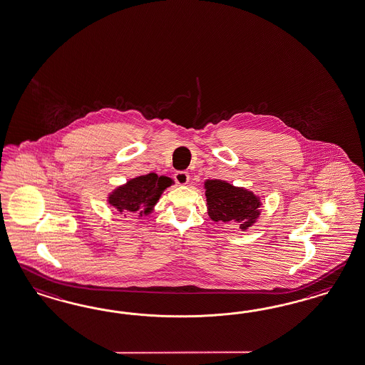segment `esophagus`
Masks as SVG:
<instances>
[{
	"mask_svg": "<svg viewBox=\"0 0 365 365\" xmlns=\"http://www.w3.org/2000/svg\"><path fill=\"white\" fill-rule=\"evenodd\" d=\"M174 179H175V182L178 183L179 186H185L190 180V175H188L187 171H178V173H175Z\"/></svg>",
	"mask_w": 365,
	"mask_h": 365,
	"instance_id": "1",
	"label": "esophagus"
}]
</instances>
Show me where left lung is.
Masks as SVG:
<instances>
[{
    "label": "left lung",
    "instance_id": "left-lung-1",
    "mask_svg": "<svg viewBox=\"0 0 365 365\" xmlns=\"http://www.w3.org/2000/svg\"><path fill=\"white\" fill-rule=\"evenodd\" d=\"M207 214L216 222L239 224L247 231L259 217V196L244 187H236L220 179L205 182Z\"/></svg>",
    "mask_w": 365,
    "mask_h": 365
}]
</instances>
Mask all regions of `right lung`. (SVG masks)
Wrapping results in <instances>:
<instances>
[{"instance_id":"1","label":"right lung","mask_w":365,"mask_h":365,"mask_svg":"<svg viewBox=\"0 0 365 365\" xmlns=\"http://www.w3.org/2000/svg\"><path fill=\"white\" fill-rule=\"evenodd\" d=\"M173 183V179L163 175L158 177L155 173L135 177L116 187L108 195V205L123 216L130 214H138L140 217L148 216L153 212L163 191Z\"/></svg>"}]
</instances>
